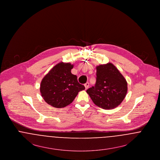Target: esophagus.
Wrapping results in <instances>:
<instances>
[{"label":"esophagus","mask_w":160,"mask_h":160,"mask_svg":"<svg viewBox=\"0 0 160 160\" xmlns=\"http://www.w3.org/2000/svg\"><path fill=\"white\" fill-rule=\"evenodd\" d=\"M84 87H85V89H87L88 88V87H89V84L88 82H87V83H86L84 84Z\"/></svg>","instance_id":"34e87169"}]
</instances>
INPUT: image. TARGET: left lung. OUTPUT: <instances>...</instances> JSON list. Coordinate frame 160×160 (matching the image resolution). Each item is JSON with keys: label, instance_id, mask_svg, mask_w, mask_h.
Wrapping results in <instances>:
<instances>
[{"label": "left lung", "instance_id": "1", "mask_svg": "<svg viewBox=\"0 0 160 160\" xmlns=\"http://www.w3.org/2000/svg\"><path fill=\"white\" fill-rule=\"evenodd\" d=\"M96 83L89 88V94L95 105L104 109L118 106L127 92V83L118 69L108 63L97 67Z\"/></svg>", "mask_w": 160, "mask_h": 160}]
</instances>
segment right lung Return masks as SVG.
Returning a JSON list of instances; mask_svg holds the SVG:
<instances>
[{
    "instance_id": "obj_1",
    "label": "right lung",
    "mask_w": 160,
    "mask_h": 160,
    "mask_svg": "<svg viewBox=\"0 0 160 160\" xmlns=\"http://www.w3.org/2000/svg\"><path fill=\"white\" fill-rule=\"evenodd\" d=\"M73 65L61 62L54 66L43 78L40 92L46 102L56 108L70 104L78 92L85 89L79 83L77 77L71 72Z\"/></svg>"
}]
</instances>
